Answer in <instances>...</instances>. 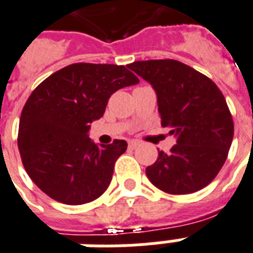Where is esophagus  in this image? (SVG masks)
Segmentation results:
<instances>
[{
    "instance_id": "esophagus-1",
    "label": "esophagus",
    "mask_w": 253,
    "mask_h": 253,
    "mask_svg": "<svg viewBox=\"0 0 253 253\" xmlns=\"http://www.w3.org/2000/svg\"><path fill=\"white\" fill-rule=\"evenodd\" d=\"M138 146H139V142L138 141H134V139H132V141H128V147H130V149H135Z\"/></svg>"
}]
</instances>
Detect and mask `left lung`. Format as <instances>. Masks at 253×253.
Instances as JSON below:
<instances>
[{
	"label": "left lung",
	"instance_id": "left-lung-1",
	"mask_svg": "<svg viewBox=\"0 0 253 253\" xmlns=\"http://www.w3.org/2000/svg\"><path fill=\"white\" fill-rule=\"evenodd\" d=\"M157 93L161 125L177 145L146 169L151 184L170 194L194 193L211 184L225 162L233 121L212 80L177 60H146L128 65Z\"/></svg>",
	"mask_w": 253,
	"mask_h": 253
}]
</instances>
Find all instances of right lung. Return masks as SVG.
I'll use <instances>...</instances> for the list:
<instances>
[{"label":"right lung","instance_id":"obj_1","mask_svg":"<svg viewBox=\"0 0 253 253\" xmlns=\"http://www.w3.org/2000/svg\"><path fill=\"white\" fill-rule=\"evenodd\" d=\"M138 83L125 65L76 63L31 93L20 118L18 150L28 175L46 196L82 205L106 192L127 143L99 146L88 136L91 123L103 117L112 93Z\"/></svg>","mask_w":253,"mask_h":253}]
</instances>
